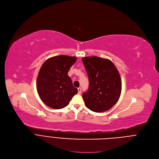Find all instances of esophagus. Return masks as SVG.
<instances>
[{"instance_id":"1","label":"esophagus","mask_w":159,"mask_h":159,"mask_svg":"<svg viewBox=\"0 0 159 159\" xmlns=\"http://www.w3.org/2000/svg\"><path fill=\"white\" fill-rule=\"evenodd\" d=\"M81 92H82V89H81V88H78V93L79 94H80L81 93Z\"/></svg>"}]
</instances>
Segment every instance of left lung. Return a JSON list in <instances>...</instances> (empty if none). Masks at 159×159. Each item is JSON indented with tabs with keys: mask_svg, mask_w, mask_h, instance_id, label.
Returning a JSON list of instances; mask_svg holds the SVG:
<instances>
[{
	"mask_svg": "<svg viewBox=\"0 0 159 159\" xmlns=\"http://www.w3.org/2000/svg\"><path fill=\"white\" fill-rule=\"evenodd\" d=\"M82 61L89 80V88L82 95L86 107L97 113L110 110L121 92L118 69L110 60L97 56L82 57Z\"/></svg>",
	"mask_w": 159,
	"mask_h": 159,
	"instance_id": "1",
	"label": "left lung"
}]
</instances>
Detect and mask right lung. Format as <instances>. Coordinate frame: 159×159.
<instances>
[{
	"label": "right lung",
	"instance_id": "add662e5",
	"mask_svg": "<svg viewBox=\"0 0 159 159\" xmlns=\"http://www.w3.org/2000/svg\"><path fill=\"white\" fill-rule=\"evenodd\" d=\"M76 57L61 55L47 59L42 65L37 77L36 87L42 102L53 109L67 106L78 90L73 86L68 75Z\"/></svg>",
	"mask_w": 159,
	"mask_h": 159
}]
</instances>
